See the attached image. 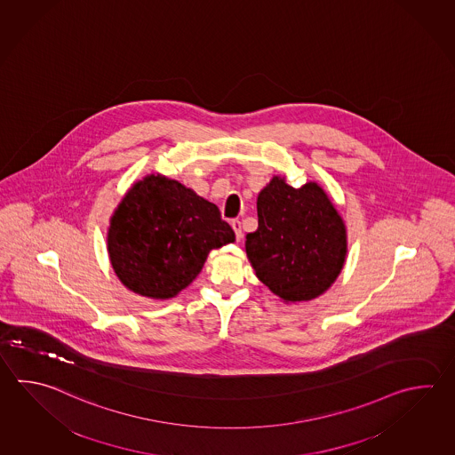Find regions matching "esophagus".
Instances as JSON below:
<instances>
[{"label": "esophagus", "instance_id": "1", "mask_svg": "<svg viewBox=\"0 0 455 455\" xmlns=\"http://www.w3.org/2000/svg\"><path fill=\"white\" fill-rule=\"evenodd\" d=\"M232 228L235 230V235H236V240H238V242H242V222H240V220H232Z\"/></svg>", "mask_w": 455, "mask_h": 455}]
</instances>
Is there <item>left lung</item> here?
Instances as JSON below:
<instances>
[{
    "label": "left lung",
    "mask_w": 455,
    "mask_h": 455,
    "mask_svg": "<svg viewBox=\"0 0 455 455\" xmlns=\"http://www.w3.org/2000/svg\"><path fill=\"white\" fill-rule=\"evenodd\" d=\"M256 277L283 303L324 295L342 272L348 242L342 215L324 188H293L275 175L258 196V230L246 235Z\"/></svg>",
    "instance_id": "1"
}]
</instances>
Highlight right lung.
<instances>
[{
  "mask_svg": "<svg viewBox=\"0 0 455 455\" xmlns=\"http://www.w3.org/2000/svg\"><path fill=\"white\" fill-rule=\"evenodd\" d=\"M233 242L235 232L217 205L160 173L132 183L107 232L116 277L150 299L177 297L199 275L211 251Z\"/></svg>",
  "mask_w": 455,
  "mask_h": 455,
  "instance_id": "1",
  "label": "right lung"
}]
</instances>
